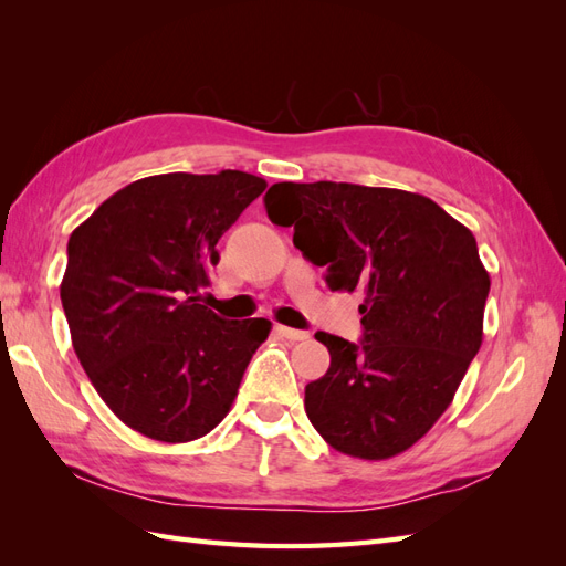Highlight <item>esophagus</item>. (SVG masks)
<instances>
[{
    "instance_id": "obj_1",
    "label": "esophagus",
    "mask_w": 566,
    "mask_h": 566,
    "mask_svg": "<svg viewBox=\"0 0 566 566\" xmlns=\"http://www.w3.org/2000/svg\"><path fill=\"white\" fill-rule=\"evenodd\" d=\"M276 333H279L281 337L290 339V342H302V339L310 337V333H304V331H295V328H287V325H276Z\"/></svg>"
}]
</instances>
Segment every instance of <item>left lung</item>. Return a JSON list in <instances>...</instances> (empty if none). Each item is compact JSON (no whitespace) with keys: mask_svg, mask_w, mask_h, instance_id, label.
Masks as SVG:
<instances>
[{"mask_svg":"<svg viewBox=\"0 0 566 566\" xmlns=\"http://www.w3.org/2000/svg\"><path fill=\"white\" fill-rule=\"evenodd\" d=\"M266 214L331 290H361V342L316 333L331 368L304 410L339 453L385 460L441 418L482 347L491 279L476 241L430 198L345 181L273 184Z\"/></svg>","mask_w":566,"mask_h":566,"instance_id":"1","label":"left lung"}]
</instances>
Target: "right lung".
Masks as SVG:
<instances>
[{
  "label": "right lung",
  "mask_w": 566,
  "mask_h": 566,
  "mask_svg": "<svg viewBox=\"0 0 566 566\" xmlns=\"http://www.w3.org/2000/svg\"><path fill=\"white\" fill-rule=\"evenodd\" d=\"M264 188L238 169L146 177L71 233L61 302L73 349L98 397L148 439L214 430L271 331L266 318L227 321L200 304L217 241Z\"/></svg>",
  "instance_id": "1"
}]
</instances>
